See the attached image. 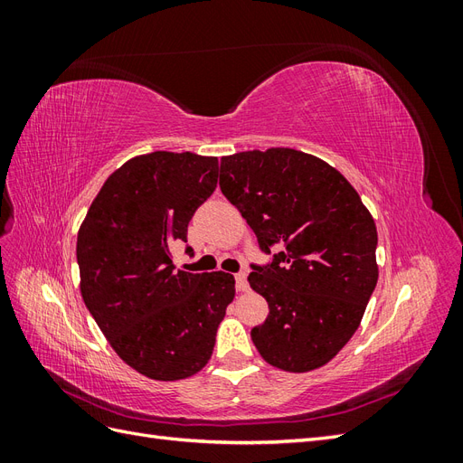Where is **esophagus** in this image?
I'll return each instance as SVG.
<instances>
[{"mask_svg":"<svg viewBox=\"0 0 463 463\" xmlns=\"http://www.w3.org/2000/svg\"><path fill=\"white\" fill-rule=\"evenodd\" d=\"M235 289L237 291H247L249 289V284H247V274L245 272H237L235 274Z\"/></svg>","mask_w":463,"mask_h":463,"instance_id":"esophagus-1","label":"esophagus"}]
</instances>
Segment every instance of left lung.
<instances>
[{"mask_svg":"<svg viewBox=\"0 0 463 463\" xmlns=\"http://www.w3.org/2000/svg\"><path fill=\"white\" fill-rule=\"evenodd\" d=\"M220 189L262 253L278 250L247 278L270 311L250 330L259 354L289 373L326 365L359 328L378 279L369 210L338 170L293 148L223 156Z\"/></svg>","mask_w":463,"mask_h":463,"instance_id":"1","label":"left lung"}]
</instances>
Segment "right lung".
<instances>
[{
    "mask_svg": "<svg viewBox=\"0 0 463 463\" xmlns=\"http://www.w3.org/2000/svg\"><path fill=\"white\" fill-rule=\"evenodd\" d=\"M216 181L213 156H137L106 179L77 235L82 301L116 354L154 381L206 365L235 296L232 274L175 270L170 253Z\"/></svg>",
    "mask_w": 463,
    "mask_h": 463,
    "instance_id": "obj_1",
    "label": "right lung"
}]
</instances>
